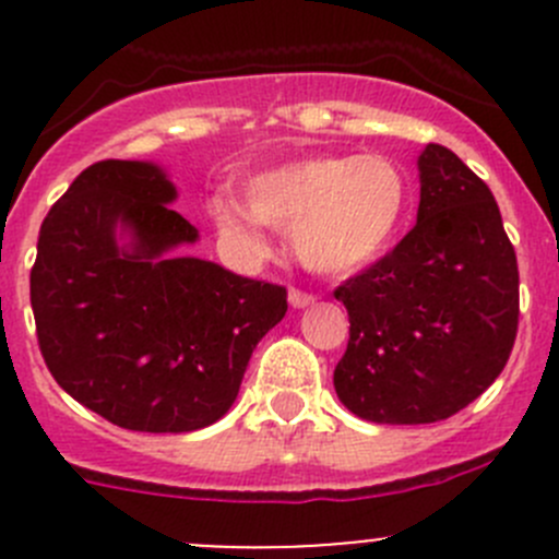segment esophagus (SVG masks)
<instances>
[{
  "mask_svg": "<svg viewBox=\"0 0 559 559\" xmlns=\"http://www.w3.org/2000/svg\"><path fill=\"white\" fill-rule=\"evenodd\" d=\"M313 302H316V297L308 295V292H300V289L289 292V306L292 308H308V306H313Z\"/></svg>",
  "mask_w": 559,
  "mask_h": 559,
  "instance_id": "esophagus-1",
  "label": "esophagus"
}]
</instances>
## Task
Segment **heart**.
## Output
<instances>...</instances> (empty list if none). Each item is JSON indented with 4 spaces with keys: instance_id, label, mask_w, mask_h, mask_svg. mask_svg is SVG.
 Instances as JSON below:
<instances>
[{
    "instance_id": "obj_1",
    "label": "heart",
    "mask_w": 559,
    "mask_h": 559,
    "mask_svg": "<svg viewBox=\"0 0 559 559\" xmlns=\"http://www.w3.org/2000/svg\"><path fill=\"white\" fill-rule=\"evenodd\" d=\"M243 200L213 197L216 233L248 257L267 251V227L292 229L295 257L321 275L370 267L392 248L411 205V186L384 154H313L243 180Z\"/></svg>"
}]
</instances>
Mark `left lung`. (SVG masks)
I'll list each match as a JSON object with an SVG mask.
<instances>
[{
    "label": "left lung",
    "mask_w": 559,
    "mask_h": 559,
    "mask_svg": "<svg viewBox=\"0 0 559 559\" xmlns=\"http://www.w3.org/2000/svg\"><path fill=\"white\" fill-rule=\"evenodd\" d=\"M419 213L394 251L335 289L348 346L335 392L359 419L430 425L509 362L520 270L489 186L443 145L419 154Z\"/></svg>",
    "instance_id": "left-lung-1"
}]
</instances>
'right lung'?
Instances as JSON below:
<instances>
[{"label": "right lung", "instance_id": "obj_1", "mask_svg": "<svg viewBox=\"0 0 559 559\" xmlns=\"http://www.w3.org/2000/svg\"><path fill=\"white\" fill-rule=\"evenodd\" d=\"M156 162L86 167L45 216L32 311L45 365L70 397L134 432H191L233 408L257 343L284 319V286L183 253Z\"/></svg>", "mask_w": 559, "mask_h": 559}]
</instances>
